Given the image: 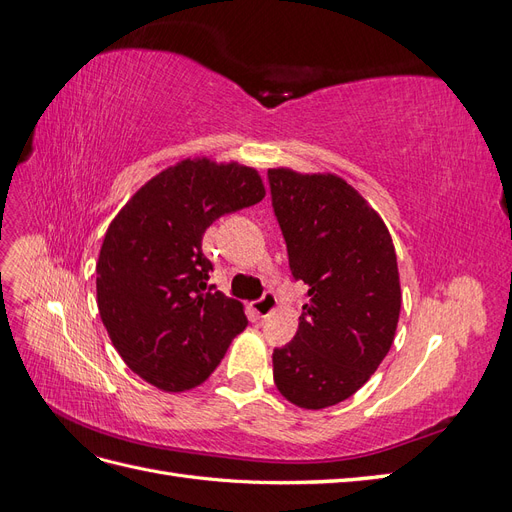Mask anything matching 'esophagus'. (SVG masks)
<instances>
[{
	"mask_svg": "<svg viewBox=\"0 0 512 512\" xmlns=\"http://www.w3.org/2000/svg\"><path fill=\"white\" fill-rule=\"evenodd\" d=\"M275 307H277L275 294H273V292H265V297H262L260 301L254 303V312H256L260 318H267L269 314L275 312Z\"/></svg>",
	"mask_w": 512,
	"mask_h": 512,
	"instance_id": "1",
	"label": "esophagus"
}]
</instances>
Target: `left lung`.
I'll return each mask as SVG.
<instances>
[{"instance_id": "8db88e82", "label": "left lung", "mask_w": 512, "mask_h": 512, "mask_svg": "<svg viewBox=\"0 0 512 512\" xmlns=\"http://www.w3.org/2000/svg\"><path fill=\"white\" fill-rule=\"evenodd\" d=\"M292 275L307 303L290 344L273 350V380L290 404L322 410L354 395L391 350L401 286L391 232L333 173L269 168Z\"/></svg>"}]
</instances>
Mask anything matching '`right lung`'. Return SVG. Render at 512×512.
I'll list each match as a JSON object with an SVG mask.
<instances>
[{
	"label": "right lung",
	"instance_id": "right-lung-1",
	"mask_svg": "<svg viewBox=\"0 0 512 512\" xmlns=\"http://www.w3.org/2000/svg\"><path fill=\"white\" fill-rule=\"evenodd\" d=\"M265 194L252 166L185 158L136 190L108 226L96 265L100 318L121 359L156 389L203 384L247 327L243 305L207 286L203 235Z\"/></svg>",
	"mask_w": 512,
	"mask_h": 512
}]
</instances>
